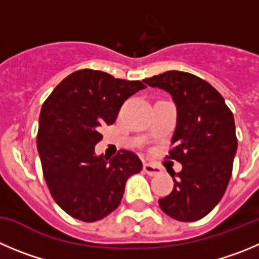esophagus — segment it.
I'll return each mask as SVG.
<instances>
[{
  "label": "esophagus",
  "mask_w": 259,
  "mask_h": 259,
  "mask_svg": "<svg viewBox=\"0 0 259 259\" xmlns=\"http://www.w3.org/2000/svg\"><path fill=\"white\" fill-rule=\"evenodd\" d=\"M143 170H144V172L148 174L149 176H156V175H159V174L162 172L161 167H158V166H156V165H152V163H149V162H144Z\"/></svg>",
  "instance_id": "1"
}]
</instances>
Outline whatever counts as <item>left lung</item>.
Returning a JSON list of instances; mask_svg holds the SVG:
<instances>
[{
	"instance_id": "8db88e82",
	"label": "left lung",
	"mask_w": 259,
	"mask_h": 259,
	"mask_svg": "<svg viewBox=\"0 0 259 259\" xmlns=\"http://www.w3.org/2000/svg\"><path fill=\"white\" fill-rule=\"evenodd\" d=\"M143 81L167 92L178 112L168 157L183 168L170 174L174 189L159 207L178 221H197L217 206L230 181L238 149L233 112L211 84L189 72L166 71Z\"/></svg>"
}]
</instances>
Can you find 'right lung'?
Returning <instances> with one entry per match:
<instances>
[{
	"mask_svg": "<svg viewBox=\"0 0 259 259\" xmlns=\"http://www.w3.org/2000/svg\"><path fill=\"white\" fill-rule=\"evenodd\" d=\"M146 88L100 70H79L64 79L43 103L37 148L55 202L84 222L103 219L121 202L126 180L143 167L121 149L112 158L96 154L101 129L112 125L122 103Z\"/></svg>",
	"mask_w": 259,
	"mask_h": 259,
	"instance_id": "add662e5",
	"label": "right lung"
}]
</instances>
